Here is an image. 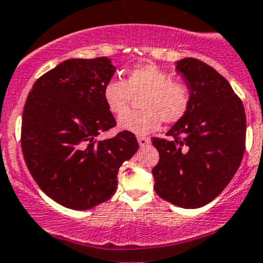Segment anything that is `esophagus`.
<instances>
[{
  "label": "esophagus",
  "mask_w": 263,
  "mask_h": 263,
  "mask_svg": "<svg viewBox=\"0 0 263 263\" xmlns=\"http://www.w3.org/2000/svg\"><path fill=\"white\" fill-rule=\"evenodd\" d=\"M138 144H140L141 147H144L151 144V140L147 137H138Z\"/></svg>",
  "instance_id": "obj_1"
}]
</instances>
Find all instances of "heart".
Instances as JSON below:
<instances>
[{
  "instance_id": "1",
  "label": "heart",
  "mask_w": 263,
  "mask_h": 263,
  "mask_svg": "<svg viewBox=\"0 0 263 263\" xmlns=\"http://www.w3.org/2000/svg\"><path fill=\"white\" fill-rule=\"evenodd\" d=\"M143 94L141 110L129 113L118 121V126L134 134H147L160 127L161 121L176 123L186 116L191 107L190 87L155 64H142L127 72L126 80L111 79L102 95L106 107L121 117L128 109L133 95Z\"/></svg>"
}]
</instances>
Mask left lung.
I'll use <instances>...</instances> for the list:
<instances>
[{"label": "left lung", "instance_id": "1", "mask_svg": "<svg viewBox=\"0 0 263 263\" xmlns=\"http://www.w3.org/2000/svg\"><path fill=\"white\" fill-rule=\"evenodd\" d=\"M190 87L186 116L165 138H152L160 160L152 169L155 191L164 200L183 208L212 201L239 168L246 141L243 103L216 69L194 58L176 63Z\"/></svg>", "mask_w": 263, "mask_h": 263}]
</instances>
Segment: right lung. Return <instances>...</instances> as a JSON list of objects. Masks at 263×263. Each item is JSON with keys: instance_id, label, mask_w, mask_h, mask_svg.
<instances>
[{"instance_id": "right-lung-1", "label": "right lung", "mask_w": 263, "mask_h": 263, "mask_svg": "<svg viewBox=\"0 0 263 263\" xmlns=\"http://www.w3.org/2000/svg\"><path fill=\"white\" fill-rule=\"evenodd\" d=\"M116 67L107 58L69 59L34 82L21 125V149L30 175L59 204L88 210L108 200L119 166L138 151L133 133L119 132L102 91Z\"/></svg>"}]
</instances>
